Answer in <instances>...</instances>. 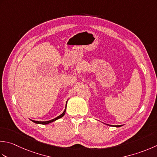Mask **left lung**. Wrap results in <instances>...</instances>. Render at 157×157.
Returning <instances> with one entry per match:
<instances>
[{
  "label": "left lung",
  "mask_w": 157,
  "mask_h": 157,
  "mask_svg": "<svg viewBox=\"0 0 157 157\" xmlns=\"http://www.w3.org/2000/svg\"><path fill=\"white\" fill-rule=\"evenodd\" d=\"M110 126V125H109ZM115 127H121V125H117V126H115Z\"/></svg>",
  "instance_id": "left-lung-1"
}]
</instances>
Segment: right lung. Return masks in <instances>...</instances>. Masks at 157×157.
Wrapping results in <instances>:
<instances>
[{"label":"right lung","mask_w":157,"mask_h":157,"mask_svg":"<svg viewBox=\"0 0 157 157\" xmlns=\"http://www.w3.org/2000/svg\"><path fill=\"white\" fill-rule=\"evenodd\" d=\"M66 106H67V104H66ZM65 112H66V110H64V112L62 113V114H60L59 116H58V117H56V118H54V119H52V120H51V121H46V122H40V121H31L33 122H35V123H36V124H49V123H51V122H54V121H56V120H58V119H59V118H62L63 116L65 114Z\"/></svg>","instance_id":"obj_1"}]
</instances>
